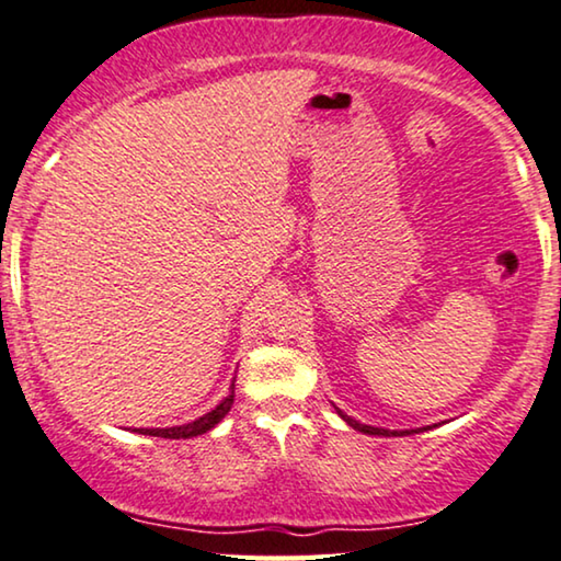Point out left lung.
Returning <instances> with one entry per match:
<instances>
[{"mask_svg":"<svg viewBox=\"0 0 561 561\" xmlns=\"http://www.w3.org/2000/svg\"><path fill=\"white\" fill-rule=\"evenodd\" d=\"M335 412L341 414V420L348 424V427L363 432V435H376V437H407V435H420V432H427L432 427H420V430H383V427H370V424H360L353 420V416H348L345 412H341V409L335 407Z\"/></svg>","mask_w":561,"mask_h":561,"instance_id":"8db88e82","label":"left lung"}]
</instances>
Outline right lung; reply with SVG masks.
Returning a JSON list of instances; mask_svg holds the SVG:
<instances>
[{"instance_id": "right-lung-1", "label": "right lung", "mask_w": 561, "mask_h": 561, "mask_svg": "<svg viewBox=\"0 0 561 561\" xmlns=\"http://www.w3.org/2000/svg\"><path fill=\"white\" fill-rule=\"evenodd\" d=\"M231 407H233V381H231V391H228V397L220 401V404L213 407L208 414L198 416L195 422L180 424V427H164V430L154 427V430H134V432H139V435H149V437H164V439H191V437L205 435V432L216 427V424L231 412Z\"/></svg>"}]
</instances>
